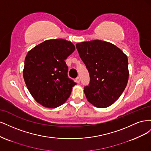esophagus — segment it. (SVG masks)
I'll return each mask as SVG.
<instances>
[{"label":"esophagus","instance_id":"34e87169","mask_svg":"<svg viewBox=\"0 0 151 151\" xmlns=\"http://www.w3.org/2000/svg\"><path fill=\"white\" fill-rule=\"evenodd\" d=\"M76 81L77 83H80V77H77L76 79Z\"/></svg>","mask_w":151,"mask_h":151}]
</instances>
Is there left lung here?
Here are the masks:
<instances>
[{"mask_svg":"<svg viewBox=\"0 0 151 151\" xmlns=\"http://www.w3.org/2000/svg\"><path fill=\"white\" fill-rule=\"evenodd\" d=\"M76 48L90 76L84 88L87 99L97 108L111 106L129 80L127 55L115 45L99 40L77 43Z\"/></svg>","mask_w":151,"mask_h":151,"instance_id":"obj_1","label":"left lung"}]
</instances>
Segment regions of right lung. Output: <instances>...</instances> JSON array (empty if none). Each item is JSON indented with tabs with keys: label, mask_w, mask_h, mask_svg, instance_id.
<instances>
[{
	"label": "right lung",
	"mask_w": 151,
	"mask_h": 151,
	"mask_svg": "<svg viewBox=\"0 0 151 151\" xmlns=\"http://www.w3.org/2000/svg\"><path fill=\"white\" fill-rule=\"evenodd\" d=\"M70 42L48 40L26 55L23 77L32 96L42 106L55 108L70 96L76 83L68 77L65 59L75 50Z\"/></svg>",
	"instance_id": "obj_1"
}]
</instances>
